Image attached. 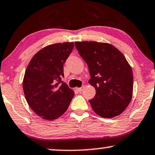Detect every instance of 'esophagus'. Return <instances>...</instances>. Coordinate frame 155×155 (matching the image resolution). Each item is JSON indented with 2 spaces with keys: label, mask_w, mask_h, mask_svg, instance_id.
Wrapping results in <instances>:
<instances>
[{
  "label": "esophagus",
  "mask_w": 155,
  "mask_h": 155,
  "mask_svg": "<svg viewBox=\"0 0 155 155\" xmlns=\"http://www.w3.org/2000/svg\"><path fill=\"white\" fill-rule=\"evenodd\" d=\"M76 89L78 91V92H81L84 89V86H81V87H80V88H76Z\"/></svg>",
  "instance_id": "obj_1"
}]
</instances>
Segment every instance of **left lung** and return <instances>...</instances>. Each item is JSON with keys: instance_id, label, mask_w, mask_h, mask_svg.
Masks as SVG:
<instances>
[{"instance_id": "1", "label": "left lung", "mask_w": 155, "mask_h": 155, "mask_svg": "<svg viewBox=\"0 0 155 155\" xmlns=\"http://www.w3.org/2000/svg\"><path fill=\"white\" fill-rule=\"evenodd\" d=\"M79 54L88 64L96 96L89 100L93 110L102 117H116L128 106L133 97V75L124 55L113 45L98 42H76Z\"/></svg>"}]
</instances>
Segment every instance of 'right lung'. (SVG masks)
Returning a JSON list of instances; mask_svg holds the SVG:
<instances>
[{
    "mask_svg": "<svg viewBox=\"0 0 155 155\" xmlns=\"http://www.w3.org/2000/svg\"><path fill=\"white\" fill-rule=\"evenodd\" d=\"M74 42L56 43L40 49L31 59L24 75L22 87L31 109L42 119L52 120L67 110L74 91L61 81L64 64Z\"/></svg>",
    "mask_w": 155,
    "mask_h": 155,
    "instance_id": "add662e5",
    "label": "right lung"
}]
</instances>
